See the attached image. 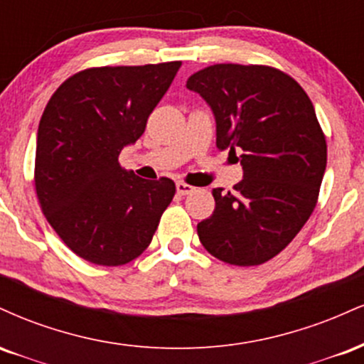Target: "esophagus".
Here are the masks:
<instances>
[{
  "label": "esophagus",
  "instance_id": "1",
  "mask_svg": "<svg viewBox=\"0 0 364 364\" xmlns=\"http://www.w3.org/2000/svg\"><path fill=\"white\" fill-rule=\"evenodd\" d=\"M176 190H178L179 195H190V193H193L195 188L191 185H186L185 181H178L176 183Z\"/></svg>",
  "mask_w": 364,
  "mask_h": 364
}]
</instances>
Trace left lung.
<instances>
[{
  "label": "left lung",
  "mask_w": 364,
  "mask_h": 364,
  "mask_svg": "<svg viewBox=\"0 0 364 364\" xmlns=\"http://www.w3.org/2000/svg\"><path fill=\"white\" fill-rule=\"evenodd\" d=\"M186 87L214 112L217 149L243 166L235 190L212 191L215 208L196 225L200 241L231 265L269 262L301 231L318 200L327 141L310 97L289 75L263 65L207 66Z\"/></svg>",
  "instance_id": "left-lung-1"
}]
</instances>
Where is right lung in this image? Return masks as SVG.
<instances>
[{"label":"right lung","instance_id":"obj_1","mask_svg":"<svg viewBox=\"0 0 364 364\" xmlns=\"http://www.w3.org/2000/svg\"><path fill=\"white\" fill-rule=\"evenodd\" d=\"M179 66L83 70L46 106L37 129V198L56 235L83 260L104 267L135 260L176 193L173 179H141L118 157L145 132Z\"/></svg>","mask_w":364,"mask_h":364}]
</instances>
